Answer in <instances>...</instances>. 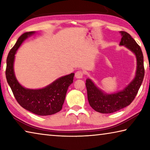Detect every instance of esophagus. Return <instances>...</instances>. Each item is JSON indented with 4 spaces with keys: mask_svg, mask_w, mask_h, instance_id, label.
I'll return each instance as SVG.
<instances>
[{
    "mask_svg": "<svg viewBox=\"0 0 150 150\" xmlns=\"http://www.w3.org/2000/svg\"><path fill=\"white\" fill-rule=\"evenodd\" d=\"M83 71H78L76 72L75 74V77L77 79L83 78Z\"/></svg>",
    "mask_w": 150,
    "mask_h": 150,
    "instance_id": "34e87169",
    "label": "esophagus"
}]
</instances>
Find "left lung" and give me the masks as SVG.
I'll use <instances>...</instances> for the list:
<instances>
[{"label":"left lung","mask_w":150,"mask_h":150,"mask_svg":"<svg viewBox=\"0 0 150 150\" xmlns=\"http://www.w3.org/2000/svg\"><path fill=\"white\" fill-rule=\"evenodd\" d=\"M120 46L131 51L136 58V71L132 80L122 90L107 93L98 88L89 78L86 79L87 97L90 106L94 110L103 114L113 113L130 105L136 96L144 77V56L142 50L131 35L120 31Z\"/></svg>","instance_id":"1"}]
</instances>
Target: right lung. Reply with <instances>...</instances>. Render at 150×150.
<instances>
[{"instance_id": "right-lung-1", "label": "right lung", "mask_w": 150, "mask_h": 150, "mask_svg": "<svg viewBox=\"0 0 150 150\" xmlns=\"http://www.w3.org/2000/svg\"><path fill=\"white\" fill-rule=\"evenodd\" d=\"M35 33L34 31L24 33L10 51L6 59V77L15 98L22 107L39 116L52 115L62 110L68 87L73 82L75 73L62 76L41 88H28L20 84L14 70L15 55L24 40Z\"/></svg>"}]
</instances>
